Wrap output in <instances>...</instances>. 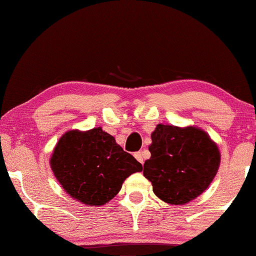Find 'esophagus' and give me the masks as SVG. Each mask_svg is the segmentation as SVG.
<instances>
[{
  "mask_svg": "<svg viewBox=\"0 0 256 256\" xmlns=\"http://www.w3.org/2000/svg\"><path fill=\"white\" fill-rule=\"evenodd\" d=\"M134 156H135L136 160H138V162H140L141 164H144V156H142V152H135V154H134Z\"/></svg>",
  "mask_w": 256,
  "mask_h": 256,
  "instance_id": "1",
  "label": "esophagus"
}]
</instances>
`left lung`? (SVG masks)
<instances>
[{
	"mask_svg": "<svg viewBox=\"0 0 256 256\" xmlns=\"http://www.w3.org/2000/svg\"><path fill=\"white\" fill-rule=\"evenodd\" d=\"M144 175L158 198L184 204L204 193L220 166L218 146L201 129L158 124L149 146Z\"/></svg>",
	"mask_w": 256,
	"mask_h": 256,
	"instance_id": "obj_1",
	"label": "left lung"
}]
</instances>
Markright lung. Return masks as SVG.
<instances>
[{
  "instance_id": "1",
  "label": "right lung",
  "mask_w": 256,
  "mask_h": 256,
  "mask_svg": "<svg viewBox=\"0 0 256 256\" xmlns=\"http://www.w3.org/2000/svg\"><path fill=\"white\" fill-rule=\"evenodd\" d=\"M55 178L72 198L88 206H102L120 192L129 175L142 164L102 128L66 132L50 158Z\"/></svg>"
}]
</instances>
